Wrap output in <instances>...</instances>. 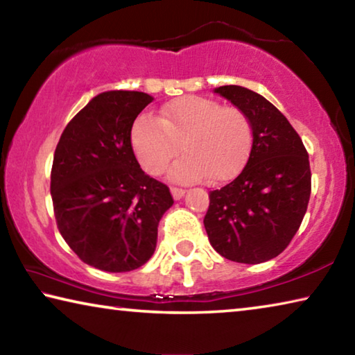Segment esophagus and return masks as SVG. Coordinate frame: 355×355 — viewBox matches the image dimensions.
Instances as JSON below:
<instances>
[{
	"label": "esophagus",
	"instance_id": "34e87169",
	"mask_svg": "<svg viewBox=\"0 0 355 355\" xmlns=\"http://www.w3.org/2000/svg\"><path fill=\"white\" fill-rule=\"evenodd\" d=\"M171 192H172V197H173V199H175V200H180V199H182V197L184 196V189L183 188H177V186H172V188H171Z\"/></svg>",
	"mask_w": 355,
	"mask_h": 355
}]
</instances>
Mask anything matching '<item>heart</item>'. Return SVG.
I'll list each match as a JSON object with an SVG mask.
<instances>
[{
	"label": "heart",
	"mask_w": 355,
	"mask_h": 355,
	"mask_svg": "<svg viewBox=\"0 0 355 355\" xmlns=\"http://www.w3.org/2000/svg\"><path fill=\"white\" fill-rule=\"evenodd\" d=\"M130 141L137 161L150 175L163 172L182 148L184 155L171 167V178L197 182L208 177L209 183H224L245 163L252 127L238 107L186 95L161 107L159 119L147 112L137 116Z\"/></svg>",
	"instance_id": "heart-1"
}]
</instances>
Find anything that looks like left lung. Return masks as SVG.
I'll list each match as a JSON object with an SVG mask.
<instances>
[{
  "mask_svg": "<svg viewBox=\"0 0 355 355\" xmlns=\"http://www.w3.org/2000/svg\"><path fill=\"white\" fill-rule=\"evenodd\" d=\"M248 116L252 147L241 173L209 192L208 239L227 260L258 264L282 254L299 230L311 192L309 153L286 117L241 86L214 91Z\"/></svg>",
  "mask_w": 355,
  "mask_h": 355,
  "instance_id": "obj_1",
  "label": "left lung"
}]
</instances>
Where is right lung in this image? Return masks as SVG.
I'll use <instances>...</instances> for the list:
<instances>
[{
	"mask_svg": "<svg viewBox=\"0 0 355 355\" xmlns=\"http://www.w3.org/2000/svg\"><path fill=\"white\" fill-rule=\"evenodd\" d=\"M153 98L136 91L94 97L61 135L51 167L56 224L81 261L128 272L153 255L158 224L173 199L147 175L131 147V127Z\"/></svg>",
	"mask_w": 355,
	"mask_h": 355,
	"instance_id": "right-lung-1",
	"label": "right lung"
}]
</instances>
